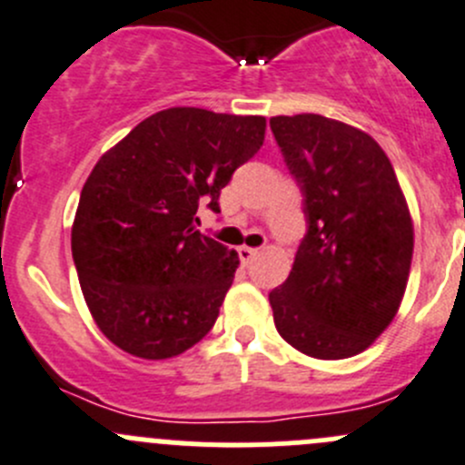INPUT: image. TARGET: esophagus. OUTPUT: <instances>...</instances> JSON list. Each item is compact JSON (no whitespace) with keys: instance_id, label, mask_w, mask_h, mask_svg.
I'll return each mask as SVG.
<instances>
[{"instance_id":"obj_1","label":"esophagus","mask_w":465,"mask_h":465,"mask_svg":"<svg viewBox=\"0 0 465 465\" xmlns=\"http://www.w3.org/2000/svg\"><path fill=\"white\" fill-rule=\"evenodd\" d=\"M256 254H259V250H256V247H247V245L238 247V256H241V261L245 265L252 263V259H254Z\"/></svg>"}]
</instances>
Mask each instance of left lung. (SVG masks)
<instances>
[{
  "instance_id": "8db88e82",
  "label": "left lung",
  "mask_w": 465,
  "mask_h": 465,
  "mask_svg": "<svg viewBox=\"0 0 465 465\" xmlns=\"http://www.w3.org/2000/svg\"><path fill=\"white\" fill-rule=\"evenodd\" d=\"M304 193L309 229L286 282L270 292L274 327L313 359L363 352L407 291L413 223L386 152L352 124L300 113L270 118Z\"/></svg>"
}]
</instances>
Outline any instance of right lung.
I'll use <instances>...</instances> for the list:
<instances>
[{"instance_id":"right-lung-1","label":"right lung","mask_w":465,"mask_h":465,"mask_svg":"<svg viewBox=\"0 0 465 465\" xmlns=\"http://www.w3.org/2000/svg\"><path fill=\"white\" fill-rule=\"evenodd\" d=\"M263 115L154 113L102 154L72 224V259L99 331L138 359L177 357L220 313L236 250L195 229L202 204L261 150Z\"/></svg>"}]
</instances>
